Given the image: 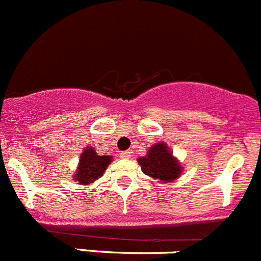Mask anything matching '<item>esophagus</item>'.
Returning a JSON list of instances; mask_svg holds the SVG:
<instances>
[{
	"label": "esophagus",
	"mask_w": 261,
	"mask_h": 261,
	"mask_svg": "<svg viewBox=\"0 0 261 261\" xmlns=\"http://www.w3.org/2000/svg\"><path fill=\"white\" fill-rule=\"evenodd\" d=\"M130 156H131V151L130 150L121 151V153H120V158H122V159H128Z\"/></svg>",
	"instance_id": "esophagus-1"
}]
</instances>
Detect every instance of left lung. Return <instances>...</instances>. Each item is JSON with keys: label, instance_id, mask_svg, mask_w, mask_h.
I'll use <instances>...</instances> for the list:
<instances>
[{"label": "left lung", "instance_id": "obj_1", "mask_svg": "<svg viewBox=\"0 0 261 261\" xmlns=\"http://www.w3.org/2000/svg\"><path fill=\"white\" fill-rule=\"evenodd\" d=\"M144 174L158 182H173L179 178L184 172L181 162L173 155L171 148L161 141L148 149L145 156L138 158Z\"/></svg>", "mask_w": 261, "mask_h": 261}]
</instances>
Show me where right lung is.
Returning <instances> with one entry per match:
<instances>
[{"label":"right lung","instance_id":"right-lung-1","mask_svg":"<svg viewBox=\"0 0 261 261\" xmlns=\"http://www.w3.org/2000/svg\"><path fill=\"white\" fill-rule=\"evenodd\" d=\"M113 158L111 155H98L92 146H87L80 154L79 164L75 171L74 181L79 185L93 184L95 179L100 178L105 174L106 169L110 166Z\"/></svg>","mask_w":261,"mask_h":261}]
</instances>
